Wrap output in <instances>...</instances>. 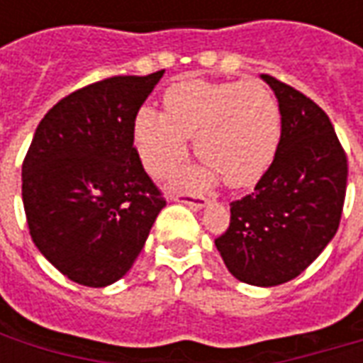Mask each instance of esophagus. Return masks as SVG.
I'll use <instances>...</instances> for the list:
<instances>
[{
  "label": "esophagus",
  "instance_id": "esophagus-1",
  "mask_svg": "<svg viewBox=\"0 0 363 363\" xmlns=\"http://www.w3.org/2000/svg\"><path fill=\"white\" fill-rule=\"evenodd\" d=\"M173 200L190 206L192 210H202L208 206V200L204 196H194V194H177V196H173Z\"/></svg>",
  "mask_w": 363,
  "mask_h": 363
}]
</instances>
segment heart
I'll return each instance as SVG.
<instances>
[{
    "mask_svg": "<svg viewBox=\"0 0 363 363\" xmlns=\"http://www.w3.org/2000/svg\"><path fill=\"white\" fill-rule=\"evenodd\" d=\"M165 114L143 106L134 122V143L143 167L163 177L182 163L194 138L206 165L179 177L186 186L220 179L247 189L272 165L280 140V111L272 93L257 82H184L165 93Z\"/></svg>",
    "mask_w": 363,
    "mask_h": 363,
    "instance_id": "obj_1",
    "label": "heart"
}]
</instances>
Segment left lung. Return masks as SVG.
I'll list each match as a JSON object with an SVG mask.
<instances>
[{"instance_id": "1", "label": "left lung", "mask_w": 363, "mask_h": 363, "mask_svg": "<svg viewBox=\"0 0 363 363\" xmlns=\"http://www.w3.org/2000/svg\"><path fill=\"white\" fill-rule=\"evenodd\" d=\"M260 77L278 99L280 142L255 192L231 202L229 229L216 247L237 280L272 288L299 276L333 241L348 161L319 104L270 75Z\"/></svg>"}]
</instances>
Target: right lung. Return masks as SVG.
<instances>
[{
    "label": "right lung",
    "mask_w": 363,
    "mask_h": 363,
    "mask_svg": "<svg viewBox=\"0 0 363 363\" xmlns=\"http://www.w3.org/2000/svg\"><path fill=\"white\" fill-rule=\"evenodd\" d=\"M163 74L87 85L36 128L23 163L28 231L44 259L75 284L120 280L165 208L134 147L138 111Z\"/></svg>",
    "instance_id": "right-lung-1"
}]
</instances>
